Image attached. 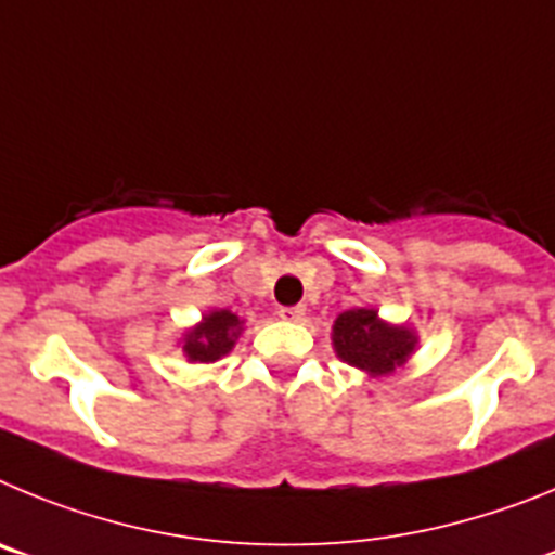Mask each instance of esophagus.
Returning <instances> with one entry per match:
<instances>
[{
    "instance_id": "34e87169",
    "label": "esophagus",
    "mask_w": 555,
    "mask_h": 555,
    "mask_svg": "<svg viewBox=\"0 0 555 555\" xmlns=\"http://www.w3.org/2000/svg\"><path fill=\"white\" fill-rule=\"evenodd\" d=\"M281 320H286V322H302L306 320V308L302 306H292V308H281Z\"/></svg>"
}]
</instances>
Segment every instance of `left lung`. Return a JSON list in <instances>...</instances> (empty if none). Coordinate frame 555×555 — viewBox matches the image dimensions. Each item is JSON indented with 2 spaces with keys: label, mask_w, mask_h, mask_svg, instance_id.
<instances>
[{
  "label": "left lung",
  "mask_w": 555,
  "mask_h": 555,
  "mask_svg": "<svg viewBox=\"0 0 555 555\" xmlns=\"http://www.w3.org/2000/svg\"><path fill=\"white\" fill-rule=\"evenodd\" d=\"M331 341L347 366H356L370 377H384L409 364L420 347V333L409 325L380 320L377 308L358 306L338 313Z\"/></svg>",
  "instance_id": "1"
}]
</instances>
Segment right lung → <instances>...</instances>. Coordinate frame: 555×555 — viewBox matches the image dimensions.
<instances>
[{
  "label": "right lung",
  "mask_w": 555,
  "mask_h": 555,
  "mask_svg": "<svg viewBox=\"0 0 555 555\" xmlns=\"http://www.w3.org/2000/svg\"><path fill=\"white\" fill-rule=\"evenodd\" d=\"M244 333V320L228 308H210L197 325L185 327L178 338L189 364H214L228 356Z\"/></svg>",
  "instance_id": "1"
}]
</instances>
